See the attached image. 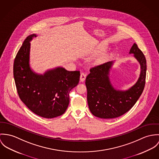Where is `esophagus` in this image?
Wrapping results in <instances>:
<instances>
[{"instance_id":"1","label":"esophagus","mask_w":159,"mask_h":159,"mask_svg":"<svg viewBox=\"0 0 159 159\" xmlns=\"http://www.w3.org/2000/svg\"><path fill=\"white\" fill-rule=\"evenodd\" d=\"M86 76H87V74H85L84 72H82L80 74V80L81 82H84L86 78Z\"/></svg>"}]
</instances>
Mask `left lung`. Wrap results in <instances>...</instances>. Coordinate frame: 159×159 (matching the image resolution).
Wrapping results in <instances>:
<instances>
[{
  "mask_svg": "<svg viewBox=\"0 0 159 159\" xmlns=\"http://www.w3.org/2000/svg\"><path fill=\"white\" fill-rule=\"evenodd\" d=\"M129 53H134L140 63L141 72L137 83L128 90H116L111 85L108 74L113 61L90 69V73L86 77L85 85L88 107L95 116L104 119L119 117L131 109L140 97L146 82V58L135 43Z\"/></svg>",
  "mask_w": 159,
  "mask_h": 159,
  "instance_id": "obj_1",
  "label": "left lung"
}]
</instances>
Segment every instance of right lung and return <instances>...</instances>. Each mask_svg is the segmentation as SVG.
Wrapping results in <instances>:
<instances>
[{
	"mask_svg": "<svg viewBox=\"0 0 159 159\" xmlns=\"http://www.w3.org/2000/svg\"><path fill=\"white\" fill-rule=\"evenodd\" d=\"M32 34L27 37L15 58L13 75L18 95L36 115L53 118L63 115L70 102V92L77 85L80 71L57 68L43 75L32 71L29 55Z\"/></svg>",
	"mask_w": 159,
	"mask_h": 159,
	"instance_id": "right-lung-1",
	"label": "right lung"
}]
</instances>
